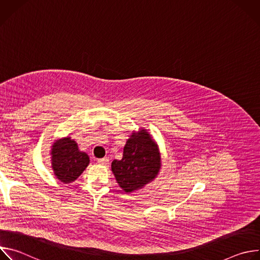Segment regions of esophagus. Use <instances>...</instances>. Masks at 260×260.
<instances>
[{
  "label": "esophagus",
  "instance_id": "obj_1",
  "mask_svg": "<svg viewBox=\"0 0 260 260\" xmlns=\"http://www.w3.org/2000/svg\"><path fill=\"white\" fill-rule=\"evenodd\" d=\"M98 164L103 165V166H108L109 165V158H107V157L100 158V159H98Z\"/></svg>",
  "mask_w": 260,
  "mask_h": 260
}]
</instances>
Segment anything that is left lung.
<instances>
[{"label": "left lung", "mask_w": 260, "mask_h": 260, "mask_svg": "<svg viewBox=\"0 0 260 260\" xmlns=\"http://www.w3.org/2000/svg\"><path fill=\"white\" fill-rule=\"evenodd\" d=\"M161 167L158 146L146 129L133 133L123 148L122 159H114L111 169L125 192L141 189L153 181Z\"/></svg>", "instance_id": "obj_1"}]
</instances>
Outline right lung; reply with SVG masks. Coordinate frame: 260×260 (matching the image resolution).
Wrapping results in <instances>:
<instances>
[{
	"instance_id": "obj_1",
	"label": "right lung",
	"mask_w": 260,
	"mask_h": 260,
	"mask_svg": "<svg viewBox=\"0 0 260 260\" xmlns=\"http://www.w3.org/2000/svg\"><path fill=\"white\" fill-rule=\"evenodd\" d=\"M50 154L54 175L66 184L75 181L89 164L88 155L80 151L77 143L70 137L55 141Z\"/></svg>"
}]
</instances>
